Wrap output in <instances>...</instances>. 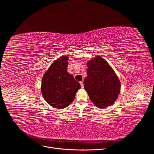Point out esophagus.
Here are the masks:
<instances>
[{
  "label": "esophagus",
  "mask_w": 154,
  "mask_h": 154,
  "mask_svg": "<svg viewBox=\"0 0 154 154\" xmlns=\"http://www.w3.org/2000/svg\"><path fill=\"white\" fill-rule=\"evenodd\" d=\"M80 84L82 88H83V82H80Z\"/></svg>",
  "instance_id": "1"
}]
</instances>
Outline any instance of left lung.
<instances>
[{"label":"left lung","mask_w":154,"mask_h":154,"mask_svg":"<svg viewBox=\"0 0 154 154\" xmlns=\"http://www.w3.org/2000/svg\"><path fill=\"white\" fill-rule=\"evenodd\" d=\"M84 88L94 104L99 108L112 105L120 93L121 83L114 70L102 57L87 62Z\"/></svg>","instance_id":"8db88e82"}]
</instances>
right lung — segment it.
<instances>
[{"label":"right lung","mask_w":154,"mask_h":154,"mask_svg":"<svg viewBox=\"0 0 154 154\" xmlns=\"http://www.w3.org/2000/svg\"><path fill=\"white\" fill-rule=\"evenodd\" d=\"M69 57L62 56L56 60L44 74L41 93L52 106L63 109L72 103L81 86L67 71Z\"/></svg>","instance_id":"add662e5"}]
</instances>
